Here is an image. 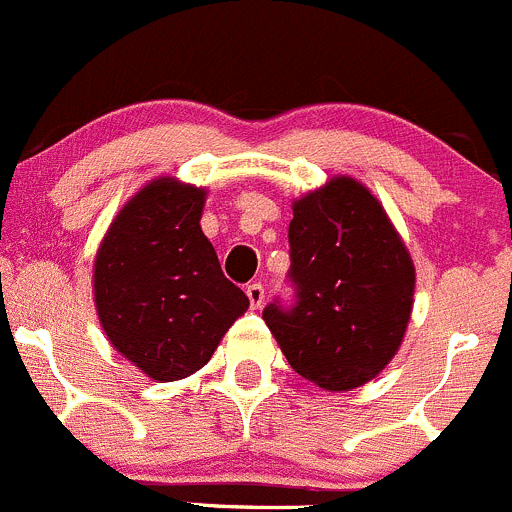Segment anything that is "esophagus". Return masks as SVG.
<instances>
[{"mask_svg":"<svg viewBox=\"0 0 512 512\" xmlns=\"http://www.w3.org/2000/svg\"><path fill=\"white\" fill-rule=\"evenodd\" d=\"M246 296H249L251 308H261L263 301H266V288H263L261 283H249V286H246Z\"/></svg>","mask_w":512,"mask_h":512,"instance_id":"34e87169","label":"esophagus"}]
</instances>
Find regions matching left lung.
I'll return each instance as SVG.
<instances>
[{
    "label": "left lung",
    "mask_w": 512,
    "mask_h": 512,
    "mask_svg": "<svg viewBox=\"0 0 512 512\" xmlns=\"http://www.w3.org/2000/svg\"><path fill=\"white\" fill-rule=\"evenodd\" d=\"M298 303L263 321L288 366L331 393L373 381L401 348L416 266L381 201L346 174L293 201L288 226Z\"/></svg>",
    "instance_id": "8db88e82"
}]
</instances>
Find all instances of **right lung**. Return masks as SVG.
<instances>
[{
	"label": "right lung",
	"instance_id": "1",
	"mask_svg": "<svg viewBox=\"0 0 512 512\" xmlns=\"http://www.w3.org/2000/svg\"><path fill=\"white\" fill-rule=\"evenodd\" d=\"M206 189L156 176L119 209L94 256V306L111 348L159 383L211 361L249 296L201 231Z\"/></svg>",
	"mask_w": 512,
	"mask_h": 512
}]
</instances>
